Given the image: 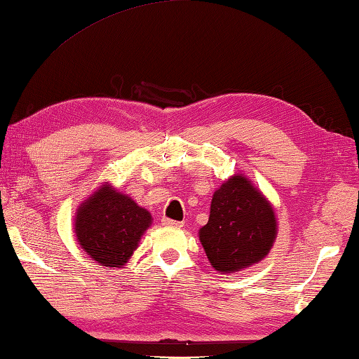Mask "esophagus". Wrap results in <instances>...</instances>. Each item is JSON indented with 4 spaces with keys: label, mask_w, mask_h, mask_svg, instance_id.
<instances>
[{
    "label": "esophagus",
    "mask_w": 359,
    "mask_h": 359,
    "mask_svg": "<svg viewBox=\"0 0 359 359\" xmlns=\"http://www.w3.org/2000/svg\"><path fill=\"white\" fill-rule=\"evenodd\" d=\"M162 224H163V226H170V227H181V226H183V222H181V221H175V219H170V218H163V219H162Z\"/></svg>",
    "instance_id": "obj_1"
}]
</instances>
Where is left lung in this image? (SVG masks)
<instances>
[{
	"mask_svg": "<svg viewBox=\"0 0 359 359\" xmlns=\"http://www.w3.org/2000/svg\"><path fill=\"white\" fill-rule=\"evenodd\" d=\"M277 235V219L266 197L245 176H232L215 192L201 238L211 267L233 272L266 257Z\"/></svg>",
	"mask_w": 359,
	"mask_h": 359,
	"instance_id": "obj_1",
	"label": "left lung"
}]
</instances>
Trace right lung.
<instances>
[{
    "label": "right lung",
    "mask_w": 359,
    "mask_h": 359,
    "mask_svg": "<svg viewBox=\"0 0 359 359\" xmlns=\"http://www.w3.org/2000/svg\"><path fill=\"white\" fill-rule=\"evenodd\" d=\"M151 224L149 211L109 186L98 189L76 215V237L87 255L104 267H121Z\"/></svg>",
    "instance_id": "right-lung-1"
}]
</instances>
